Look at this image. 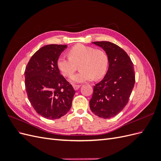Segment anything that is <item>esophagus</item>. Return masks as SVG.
<instances>
[{
  "mask_svg": "<svg viewBox=\"0 0 161 161\" xmlns=\"http://www.w3.org/2000/svg\"><path fill=\"white\" fill-rule=\"evenodd\" d=\"M80 85H73V88H74L75 90L76 91L80 88Z\"/></svg>",
  "mask_w": 161,
  "mask_h": 161,
  "instance_id": "esophagus-1",
  "label": "esophagus"
}]
</instances>
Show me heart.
Listing matches in <instances>:
<instances>
[{"mask_svg":"<svg viewBox=\"0 0 161 161\" xmlns=\"http://www.w3.org/2000/svg\"><path fill=\"white\" fill-rule=\"evenodd\" d=\"M69 58L61 56L57 60V66L64 76H70L76 70V64H79L80 70L70 77L72 83H81L93 79H100L108 69V58L101 50L78 44L68 52Z\"/></svg>","mask_w":161,"mask_h":161,"instance_id":"heart-1","label":"heart"}]
</instances>
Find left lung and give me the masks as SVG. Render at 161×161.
<instances>
[{
  "label": "left lung",
  "instance_id": "1",
  "mask_svg": "<svg viewBox=\"0 0 161 161\" xmlns=\"http://www.w3.org/2000/svg\"><path fill=\"white\" fill-rule=\"evenodd\" d=\"M108 58L109 68L103 79L96 84L89 101L91 110L99 118L109 119L127 105L135 84L134 64L123 49L109 42H95Z\"/></svg>",
  "mask_w": 161,
  "mask_h": 161
}]
</instances>
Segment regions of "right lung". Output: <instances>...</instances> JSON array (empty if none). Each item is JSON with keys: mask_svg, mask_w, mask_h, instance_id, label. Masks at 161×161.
Here are the masks:
<instances>
[{"mask_svg": "<svg viewBox=\"0 0 161 161\" xmlns=\"http://www.w3.org/2000/svg\"><path fill=\"white\" fill-rule=\"evenodd\" d=\"M67 45L50 44L31 56L25 70V89L33 109L49 119L69 111L75 91L60 73L57 60Z\"/></svg>", "mask_w": 161, "mask_h": 161, "instance_id": "obj_1", "label": "right lung"}]
</instances>
